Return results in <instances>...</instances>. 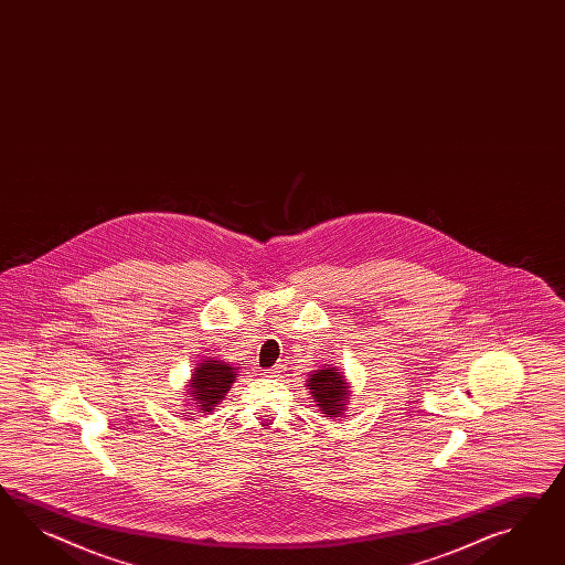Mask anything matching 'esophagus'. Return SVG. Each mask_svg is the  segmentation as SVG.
Instances as JSON below:
<instances>
[{
    "label": "esophagus",
    "mask_w": 565,
    "mask_h": 565,
    "mask_svg": "<svg viewBox=\"0 0 565 565\" xmlns=\"http://www.w3.org/2000/svg\"><path fill=\"white\" fill-rule=\"evenodd\" d=\"M281 370H284V367H281V365H276V367H271V370H267V375H269V377H277V375H279V373H281Z\"/></svg>",
    "instance_id": "esophagus-1"
}]
</instances>
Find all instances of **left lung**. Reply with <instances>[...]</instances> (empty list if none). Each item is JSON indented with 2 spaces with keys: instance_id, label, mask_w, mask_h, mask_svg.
<instances>
[{
  "instance_id": "obj_1",
  "label": "left lung",
  "mask_w": 565,
  "mask_h": 565,
  "mask_svg": "<svg viewBox=\"0 0 565 565\" xmlns=\"http://www.w3.org/2000/svg\"><path fill=\"white\" fill-rule=\"evenodd\" d=\"M308 390L318 408L327 416H339L347 408L349 402V385L344 382V375L337 367L317 370L308 377Z\"/></svg>"
}]
</instances>
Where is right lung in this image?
<instances>
[{
    "label": "right lung",
    "mask_w": 565,
    "mask_h": 565,
    "mask_svg": "<svg viewBox=\"0 0 565 565\" xmlns=\"http://www.w3.org/2000/svg\"><path fill=\"white\" fill-rule=\"evenodd\" d=\"M238 373L234 367L224 361L210 359L204 363H198L193 370L190 387H188V399L198 406L202 413H212L214 406H218L224 396L228 394L231 385L234 384V377Z\"/></svg>",
    "instance_id": "add662e5"
}]
</instances>
